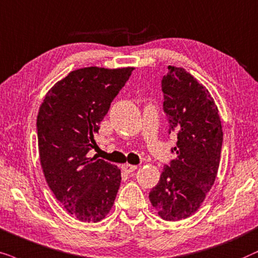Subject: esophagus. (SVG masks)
Here are the masks:
<instances>
[{
    "label": "esophagus",
    "instance_id": "34e87169",
    "mask_svg": "<svg viewBox=\"0 0 258 258\" xmlns=\"http://www.w3.org/2000/svg\"><path fill=\"white\" fill-rule=\"evenodd\" d=\"M121 169L125 171L126 173H132L133 171H136L137 170V166L136 165H130V164H123L122 166H121Z\"/></svg>",
    "mask_w": 258,
    "mask_h": 258
}]
</instances>
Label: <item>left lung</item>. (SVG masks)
<instances>
[{"instance_id":"1","label":"left lung","mask_w":258,"mask_h":258,"mask_svg":"<svg viewBox=\"0 0 258 258\" xmlns=\"http://www.w3.org/2000/svg\"><path fill=\"white\" fill-rule=\"evenodd\" d=\"M161 91L169 135L178 138L177 146L171 149L177 157L165 165L149 197L161 218L176 222L194 215L214 185L223 130L208 89L183 68L169 66Z\"/></svg>"}]
</instances>
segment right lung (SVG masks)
<instances>
[{"instance_id": "1", "label": "right lung", "mask_w": 258, "mask_h": 258, "mask_svg": "<svg viewBox=\"0 0 258 258\" xmlns=\"http://www.w3.org/2000/svg\"><path fill=\"white\" fill-rule=\"evenodd\" d=\"M133 68L87 67L71 72L46 94L37 114L40 161L59 203L81 222L97 223L114 203L121 173L88 158L94 135Z\"/></svg>"}]
</instances>
